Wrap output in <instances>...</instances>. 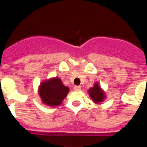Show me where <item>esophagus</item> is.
<instances>
[{"label": "esophagus", "mask_w": 147, "mask_h": 147, "mask_svg": "<svg viewBox=\"0 0 147 147\" xmlns=\"http://www.w3.org/2000/svg\"><path fill=\"white\" fill-rule=\"evenodd\" d=\"M74 89L75 90H81V87L80 86H74Z\"/></svg>", "instance_id": "esophagus-1"}]
</instances>
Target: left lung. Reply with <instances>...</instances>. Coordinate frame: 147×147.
I'll use <instances>...</instances> for the list:
<instances>
[{"label": "left lung", "mask_w": 147, "mask_h": 147, "mask_svg": "<svg viewBox=\"0 0 147 147\" xmlns=\"http://www.w3.org/2000/svg\"><path fill=\"white\" fill-rule=\"evenodd\" d=\"M88 93L93 102L96 105L101 104L106 98L105 91L101 88L98 82L94 83L93 86L88 90Z\"/></svg>", "instance_id": "obj_1"}]
</instances>
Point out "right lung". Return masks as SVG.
Segmentation results:
<instances>
[{"instance_id": "add662e5", "label": "right lung", "mask_w": 147, "mask_h": 147, "mask_svg": "<svg viewBox=\"0 0 147 147\" xmlns=\"http://www.w3.org/2000/svg\"><path fill=\"white\" fill-rule=\"evenodd\" d=\"M69 92V88L65 86L62 80L54 77L40 83L38 93L44 105L51 107L59 106L62 104Z\"/></svg>"}]
</instances>
